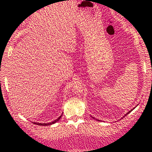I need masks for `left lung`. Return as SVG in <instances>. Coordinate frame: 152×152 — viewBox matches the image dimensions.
<instances>
[{
    "label": "left lung",
    "instance_id": "left-lung-1",
    "mask_svg": "<svg viewBox=\"0 0 152 152\" xmlns=\"http://www.w3.org/2000/svg\"><path fill=\"white\" fill-rule=\"evenodd\" d=\"M130 111H132V110H131V111H129V112H127V114H129V113H130Z\"/></svg>",
    "mask_w": 152,
    "mask_h": 152
}]
</instances>
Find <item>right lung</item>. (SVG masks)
Here are the masks:
<instances>
[{
    "instance_id": "1",
    "label": "right lung",
    "mask_w": 152,
    "mask_h": 152,
    "mask_svg": "<svg viewBox=\"0 0 152 152\" xmlns=\"http://www.w3.org/2000/svg\"><path fill=\"white\" fill-rule=\"evenodd\" d=\"M61 116H60V117L59 118H57V119H56V120H55V121H53V122H50V123H37V122H33V124H38V125H42V126H47V125H51V124H55V122H58V120H60V118H61Z\"/></svg>"
}]
</instances>
